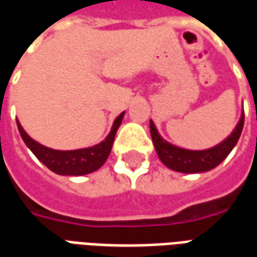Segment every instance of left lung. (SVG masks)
Segmentation results:
<instances>
[{
  "mask_svg": "<svg viewBox=\"0 0 257 257\" xmlns=\"http://www.w3.org/2000/svg\"><path fill=\"white\" fill-rule=\"evenodd\" d=\"M242 126L243 119L241 118L237 128L228 139L224 140L221 145L216 146L213 149L206 151H187L169 145L158 136L156 126L153 122L150 123V131L153 143L156 146L157 154L168 168H171L173 171H178V172L195 173L205 172V171H209L212 168L217 167L230 154V151L234 149V146L237 145Z\"/></svg>",
  "mask_w": 257,
  "mask_h": 257,
  "instance_id": "8db88e82",
  "label": "left lung"
}]
</instances>
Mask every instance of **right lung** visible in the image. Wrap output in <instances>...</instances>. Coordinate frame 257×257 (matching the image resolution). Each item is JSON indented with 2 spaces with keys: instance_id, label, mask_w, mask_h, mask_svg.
Wrapping results in <instances>:
<instances>
[{
  "instance_id": "1",
  "label": "right lung",
  "mask_w": 257,
  "mask_h": 257,
  "mask_svg": "<svg viewBox=\"0 0 257 257\" xmlns=\"http://www.w3.org/2000/svg\"><path fill=\"white\" fill-rule=\"evenodd\" d=\"M121 122V117L118 118L112 131L108 135L106 142H103L96 147L86 149V150L70 151V153H60V151H53L45 149L42 146L37 145L36 142L27 136L19 126L22 138L25 139L26 145L30 149L40 161L47 165L51 171L58 175H67V176H81L86 173L95 172L106 162L110 156L112 143H114V136L117 132L118 125Z\"/></svg>"
}]
</instances>
